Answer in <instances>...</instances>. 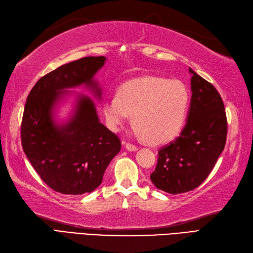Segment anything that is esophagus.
Wrapping results in <instances>:
<instances>
[{
	"label": "esophagus",
	"instance_id": "obj_1",
	"mask_svg": "<svg viewBox=\"0 0 253 253\" xmlns=\"http://www.w3.org/2000/svg\"><path fill=\"white\" fill-rule=\"evenodd\" d=\"M125 146H126V148L127 150H130V151H135V150H137V146L133 145V144H131V143H126Z\"/></svg>",
	"mask_w": 253,
	"mask_h": 253
}]
</instances>
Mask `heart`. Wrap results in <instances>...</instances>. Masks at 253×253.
I'll return each instance as SVG.
<instances>
[{
    "mask_svg": "<svg viewBox=\"0 0 253 253\" xmlns=\"http://www.w3.org/2000/svg\"><path fill=\"white\" fill-rule=\"evenodd\" d=\"M188 106L189 92L184 83L151 76L123 84L118 95L105 98L103 112L111 131H119L132 116L136 135L162 144L182 131Z\"/></svg>",
    "mask_w": 253,
    "mask_h": 253,
    "instance_id": "b5f03b06",
    "label": "heart"
}]
</instances>
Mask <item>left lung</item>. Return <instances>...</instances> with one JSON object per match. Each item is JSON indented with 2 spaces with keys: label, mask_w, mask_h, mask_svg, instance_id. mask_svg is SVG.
Instances as JSON below:
<instances>
[{
  "label": "left lung",
  "mask_w": 253,
  "mask_h": 253,
  "mask_svg": "<svg viewBox=\"0 0 253 253\" xmlns=\"http://www.w3.org/2000/svg\"><path fill=\"white\" fill-rule=\"evenodd\" d=\"M192 98L179 136L160 148L150 179L169 194L193 190L209 175L226 143L227 120L220 94L189 68Z\"/></svg>",
  "instance_id": "left-lung-1"
}]
</instances>
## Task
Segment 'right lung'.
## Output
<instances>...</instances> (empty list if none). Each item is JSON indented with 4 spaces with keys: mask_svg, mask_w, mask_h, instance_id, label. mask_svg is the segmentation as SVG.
<instances>
[{
    "mask_svg": "<svg viewBox=\"0 0 253 253\" xmlns=\"http://www.w3.org/2000/svg\"><path fill=\"white\" fill-rule=\"evenodd\" d=\"M104 56L71 61L42 77L27 97L21 121V145L30 164L48 187L65 195L91 193L103 181L121 142L99 122L93 100L78 95L74 114L57 123L55 109L71 91L84 85L97 98L102 89L94 76Z\"/></svg>",
    "mask_w": 253,
    "mask_h": 253,
    "instance_id": "add662e5",
    "label": "right lung"
}]
</instances>
